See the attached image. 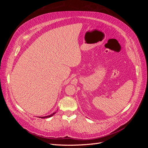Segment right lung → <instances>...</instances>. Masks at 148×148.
Listing matches in <instances>:
<instances>
[{"mask_svg":"<svg viewBox=\"0 0 148 148\" xmlns=\"http://www.w3.org/2000/svg\"><path fill=\"white\" fill-rule=\"evenodd\" d=\"M56 113V112H53V113H52V114H51V115H47V116H44V117H39V118H41V119H46V118H49V117H52V116H53V115H54Z\"/></svg>","mask_w":148,"mask_h":148,"instance_id":"add662e5","label":"right lung"}]
</instances>
